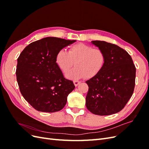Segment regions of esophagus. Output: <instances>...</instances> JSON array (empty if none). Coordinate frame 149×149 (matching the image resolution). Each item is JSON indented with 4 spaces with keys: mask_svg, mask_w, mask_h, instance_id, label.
<instances>
[{
    "mask_svg": "<svg viewBox=\"0 0 149 149\" xmlns=\"http://www.w3.org/2000/svg\"><path fill=\"white\" fill-rule=\"evenodd\" d=\"M80 81H73V83H74V86H78L79 84H80Z\"/></svg>",
    "mask_w": 149,
    "mask_h": 149,
    "instance_id": "obj_1",
    "label": "esophagus"
}]
</instances>
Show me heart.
<instances>
[{"label": "heart", "mask_w": 149, "mask_h": 149, "mask_svg": "<svg viewBox=\"0 0 149 149\" xmlns=\"http://www.w3.org/2000/svg\"><path fill=\"white\" fill-rule=\"evenodd\" d=\"M56 63L63 71L66 72L73 66L76 67L67 72L66 77L78 79L84 77L91 78L97 75L106 63L105 53L102 49L84 43H77L65 49L58 51L55 57Z\"/></svg>", "instance_id": "b5f03b06"}]
</instances>
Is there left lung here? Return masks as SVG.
I'll return each instance as SVG.
<instances>
[{
    "mask_svg": "<svg viewBox=\"0 0 149 149\" xmlns=\"http://www.w3.org/2000/svg\"><path fill=\"white\" fill-rule=\"evenodd\" d=\"M91 43L104 52L106 63L97 75L86 81L87 109L94 114L108 116L120 111L131 97L136 69L129 54L104 41Z\"/></svg>",
    "mask_w": 149,
    "mask_h": 149,
    "instance_id": "left-lung-1",
    "label": "left lung"
}]
</instances>
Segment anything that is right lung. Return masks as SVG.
<instances>
[{
	"instance_id": "add662e5",
	"label": "right lung",
	"mask_w": 149,
	"mask_h": 149,
	"mask_svg": "<svg viewBox=\"0 0 149 149\" xmlns=\"http://www.w3.org/2000/svg\"><path fill=\"white\" fill-rule=\"evenodd\" d=\"M76 40L46 37L26 46L17 59V81L22 95L36 110L55 112L61 110L74 89L56 63L58 51Z\"/></svg>"
}]
</instances>
